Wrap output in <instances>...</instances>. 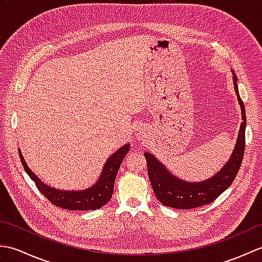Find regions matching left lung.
<instances>
[{
	"mask_svg": "<svg viewBox=\"0 0 262 262\" xmlns=\"http://www.w3.org/2000/svg\"><path fill=\"white\" fill-rule=\"evenodd\" d=\"M237 77L233 72V83L242 111V122L237 135L235 147L233 149L230 160L221 169V171L202 182H188L166 170L160 161L151 153H144L147 162V173L155 196L160 203L168 207L177 209H191L200 206L210 204L229 188L234 181L243 160L246 148V108L237 90Z\"/></svg>",
	"mask_w": 262,
	"mask_h": 262,
	"instance_id": "8db88e82",
	"label": "left lung"
}]
</instances>
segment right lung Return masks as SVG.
Listing matches in <instances>:
<instances>
[{
	"mask_svg": "<svg viewBox=\"0 0 262 262\" xmlns=\"http://www.w3.org/2000/svg\"><path fill=\"white\" fill-rule=\"evenodd\" d=\"M129 148V144H126V145L121 146L118 151L111 155L107 160V162H105L101 174H100V178L96 182V185L85 189V190L80 191L60 190V189H55L47 186L45 182H42L29 169L20 148L19 157L28 176L36 183V187L39 189V191L53 205L68 210H94L102 207L113 197L114 185L117 173H118L122 160L126 157Z\"/></svg>",
	"mask_w": 262,
	"mask_h": 262,
	"instance_id": "obj_1",
	"label": "right lung"
}]
</instances>
